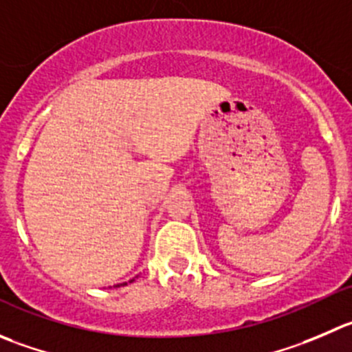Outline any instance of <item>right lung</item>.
Returning a JSON list of instances; mask_svg holds the SVG:
<instances>
[{
  "mask_svg": "<svg viewBox=\"0 0 352 352\" xmlns=\"http://www.w3.org/2000/svg\"><path fill=\"white\" fill-rule=\"evenodd\" d=\"M131 282H133V280H131ZM120 285H126V283H120ZM116 287H119V285H116Z\"/></svg>",
  "mask_w": 352,
  "mask_h": 352,
  "instance_id": "add662e5",
  "label": "right lung"
}]
</instances>
